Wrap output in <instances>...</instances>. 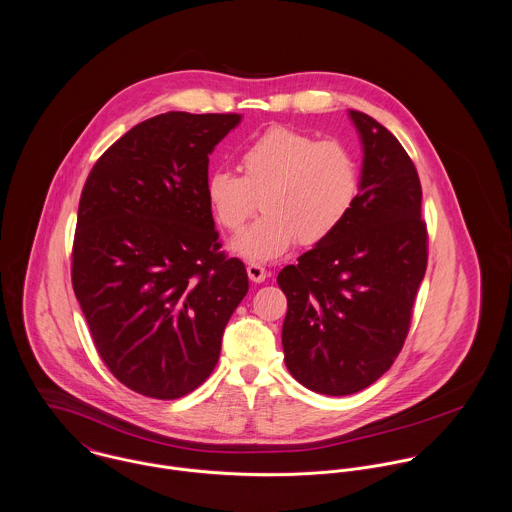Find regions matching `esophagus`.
Here are the masks:
<instances>
[{
	"label": "esophagus",
	"instance_id": "obj_1",
	"mask_svg": "<svg viewBox=\"0 0 512 512\" xmlns=\"http://www.w3.org/2000/svg\"><path fill=\"white\" fill-rule=\"evenodd\" d=\"M246 272H248V278H250L252 282H256V284H260V282H264V280L268 278L266 268H262L260 264H254V262H250V264L246 266Z\"/></svg>",
	"mask_w": 512,
	"mask_h": 512
}]
</instances>
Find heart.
<instances>
[{"mask_svg": "<svg viewBox=\"0 0 512 512\" xmlns=\"http://www.w3.org/2000/svg\"><path fill=\"white\" fill-rule=\"evenodd\" d=\"M242 175L217 167L205 191L226 230H240L258 209L264 215L232 248L254 262L282 256L295 238L317 244L349 219L361 193V165L355 151L339 140L276 126L240 149Z\"/></svg>", "mask_w": 512, "mask_h": 512, "instance_id": "1", "label": "heart"}]
</instances>
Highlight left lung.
<instances>
[{
    "label": "left lung",
    "instance_id": "8db88e82",
    "mask_svg": "<svg viewBox=\"0 0 512 512\" xmlns=\"http://www.w3.org/2000/svg\"><path fill=\"white\" fill-rule=\"evenodd\" d=\"M349 116L365 151L357 205L337 232L278 274L288 297L286 366L327 396L355 394L392 366L428 266L422 185L410 155L374 118Z\"/></svg>",
    "mask_w": 512,
    "mask_h": 512
}]
</instances>
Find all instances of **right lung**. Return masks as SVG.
<instances>
[{
    "instance_id": "obj_1",
    "label": "right lung",
    "mask_w": 512,
    "mask_h": 512,
    "mask_svg": "<svg viewBox=\"0 0 512 512\" xmlns=\"http://www.w3.org/2000/svg\"><path fill=\"white\" fill-rule=\"evenodd\" d=\"M238 122L153 116L98 157L80 195L74 295L104 365L147 398H181L211 376L248 292L242 260L220 252L205 191L209 153Z\"/></svg>"
}]
</instances>
